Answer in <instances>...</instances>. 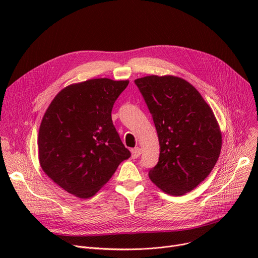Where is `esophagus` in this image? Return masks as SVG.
<instances>
[{
	"mask_svg": "<svg viewBox=\"0 0 258 258\" xmlns=\"http://www.w3.org/2000/svg\"><path fill=\"white\" fill-rule=\"evenodd\" d=\"M141 155V150L139 147H135L134 150H132V158L133 159H137Z\"/></svg>",
	"mask_w": 258,
	"mask_h": 258,
	"instance_id": "34e87169",
	"label": "esophagus"
}]
</instances>
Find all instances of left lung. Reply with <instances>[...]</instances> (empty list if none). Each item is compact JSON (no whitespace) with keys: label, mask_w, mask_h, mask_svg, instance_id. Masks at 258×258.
I'll return each instance as SVG.
<instances>
[{"label":"left lung","mask_w":258,"mask_h":258,"mask_svg":"<svg viewBox=\"0 0 258 258\" xmlns=\"http://www.w3.org/2000/svg\"><path fill=\"white\" fill-rule=\"evenodd\" d=\"M152 114L160 144L150 179L164 192L191 191L213 169L222 135L210 106L197 89L175 76L151 75L135 80Z\"/></svg>","instance_id":"left-lung-1"}]
</instances>
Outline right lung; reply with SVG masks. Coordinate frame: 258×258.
Segmentation results:
<instances>
[{"label":"right lung","instance_id":"right-lung-1","mask_svg":"<svg viewBox=\"0 0 258 258\" xmlns=\"http://www.w3.org/2000/svg\"><path fill=\"white\" fill-rule=\"evenodd\" d=\"M128 80L90 79L61 90L38 132L39 163L48 177L81 199L93 197L131 157L112 121Z\"/></svg>","mask_w":258,"mask_h":258}]
</instances>
